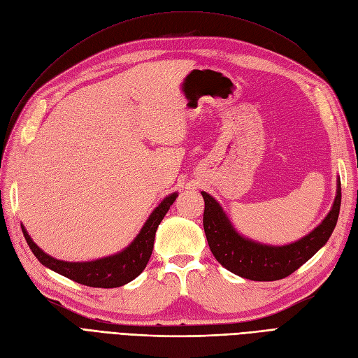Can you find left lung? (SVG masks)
Segmentation results:
<instances>
[{
    "mask_svg": "<svg viewBox=\"0 0 358 358\" xmlns=\"http://www.w3.org/2000/svg\"><path fill=\"white\" fill-rule=\"evenodd\" d=\"M204 199L203 227L209 248L218 263L231 273L251 280H278L305 264L327 243L339 218L341 179L330 212L315 229L288 245H267L249 239L234 229L229 215L210 194Z\"/></svg>",
    "mask_w": 358,
    "mask_h": 358,
    "instance_id": "left-lung-1",
    "label": "left lung"
}]
</instances>
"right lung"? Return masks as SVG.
<instances>
[{
	"instance_id": "obj_1",
	"label": "right lung",
	"mask_w": 358,
	"mask_h": 358,
	"mask_svg": "<svg viewBox=\"0 0 358 358\" xmlns=\"http://www.w3.org/2000/svg\"><path fill=\"white\" fill-rule=\"evenodd\" d=\"M176 197L178 192H173L169 194L166 199H162L152 213L149 215V218L143 224L142 230L134 237V241L124 248L122 251L99 259H92V262L74 263L53 258L34 243L22 224H20V227H22V233L29 249L43 266L86 287L116 288L131 282L145 270L150 254H152L158 225Z\"/></svg>"
}]
</instances>
